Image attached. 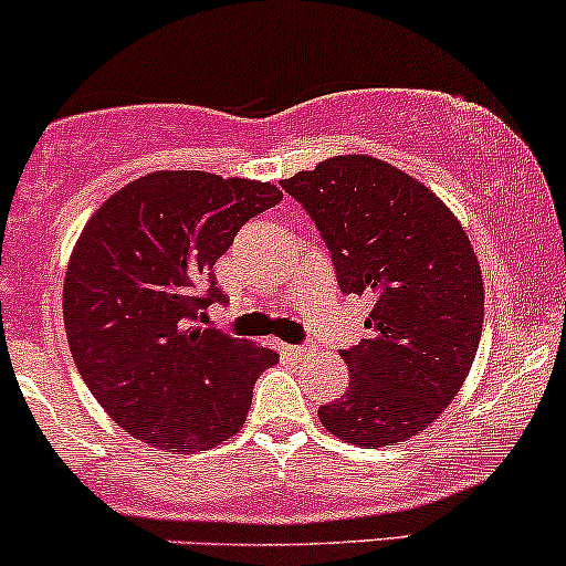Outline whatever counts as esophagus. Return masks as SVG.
Returning a JSON list of instances; mask_svg holds the SVG:
<instances>
[{"mask_svg":"<svg viewBox=\"0 0 566 566\" xmlns=\"http://www.w3.org/2000/svg\"><path fill=\"white\" fill-rule=\"evenodd\" d=\"M285 353H289L291 358H304L307 353H313V345H310V342L307 345H289L285 347Z\"/></svg>","mask_w":566,"mask_h":566,"instance_id":"esophagus-1","label":"esophagus"}]
</instances>
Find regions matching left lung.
<instances>
[{
  "instance_id": "left-lung-1",
  "label": "left lung",
  "mask_w": 566,
  "mask_h": 566,
  "mask_svg": "<svg viewBox=\"0 0 566 566\" xmlns=\"http://www.w3.org/2000/svg\"><path fill=\"white\" fill-rule=\"evenodd\" d=\"M281 187L321 232L342 294L374 304L368 339L342 350L350 385L317 417L355 447H396L447 409L479 350L484 283L471 240L428 187L366 155Z\"/></svg>"
}]
</instances>
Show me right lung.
Listing matches in <instances>:
<instances>
[{
  "label": "right lung",
  "mask_w": 566,
  "mask_h": 566,
  "mask_svg": "<svg viewBox=\"0 0 566 566\" xmlns=\"http://www.w3.org/2000/svg\"><path fill=\"white\" fill-rule=\"evenodd\" d=\"M281 200L272 184L157 170L82 230L63 283L66 339L95 401L138 441L206 452L243 428L277 353L202 323L227 302L216 259Z\"/></svg>",
  "instance_id": "obj_1"
}]
</instances>
